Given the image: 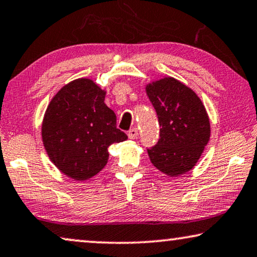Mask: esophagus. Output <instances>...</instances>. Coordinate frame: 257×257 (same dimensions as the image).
Segmentation results:
<instances>
[{
    "instance_id": "esophagus-1",
    "label": "esophagus",
    "mask_w": 257,
    "mask_h": 257,
    "mask_svg": "<svg viewBox=\"0 0 257 257\" xmlns=\"http://www.w3.org/2000/svg\"><path fill=\"white\" fill-rule=\"evenodd\" d=\"M137 135H139V130H137L136 128H133V129H130L129 132H128V137H129L130 140H134V139H136Z\"/></svg>"
}]
</instances>
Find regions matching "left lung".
<instances>
[{"instance_id":"1","label":"left lung","mask_w":257,"mask_h":257,"mask_svg":"<svg viewBox=\"0 0 257 257\" xmlns=\"http://www.w3.org/2000/svg\"><path fill=\"white\" fill-rule=\"evenodd\" d=\"M146 91L161 127L157 144L148 149L151 163L170 177L184 175L197 164L209 141L211 125L204 103L171 77L148 84Z\"/></svg>"}]
</instances>
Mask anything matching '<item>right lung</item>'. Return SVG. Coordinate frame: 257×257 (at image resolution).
Segmentation results:
<instances>
[{
    "mask_svg": "<svg viewBox=\"0 0 257 257\" xmlns=\"http://www.w3.org/2000/svg\"><path fill=\"white\" fill-rule=\"evenodd\" d=\"M106 91L80 78L61 87L46 108L43 144L59 171L86 180L107 164L108 147L128 139L116 128V115L104 103Z\"/></svg>",
    "mask_w": 257,
    "mask_h": 257,
    "instance_id": "right-lung-1",
    "label": "right lung"
}]
</instances>
